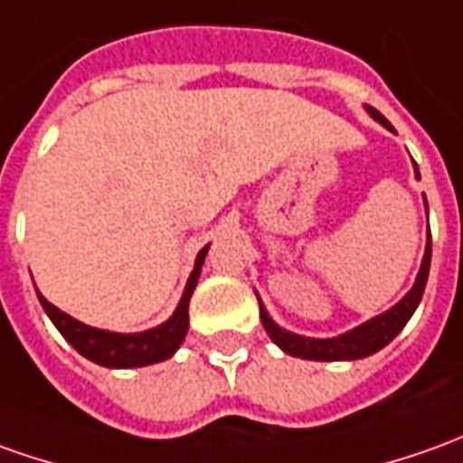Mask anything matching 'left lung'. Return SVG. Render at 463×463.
Returning <instances> with one entry per match:
<instances>
[{"label": "left lung", "mask_w": 463, "mask_h": 463, "mask_svg": "<svg viewBox=\"0 0 463 463\" xmlns=\"http://www.w3.org/2000/svg\"><path fill=\"white\" fill-rule=\"evenodd\" d=\"M370 116L380 121L383 126H388V118L383 116L375 109L367 106ZM418 175V166H416ZM429 210V205H426ZM429 269H430V232H429V243H426V256H423V263H420V271H418V279L413 288L405 294L392 309H388L385 314H380L370 322L354 326L350 332L339 335V337L332 339H311L301 337V335H294V332H286L279 324L273 322L269 317L266 307L260 304V322H263V329L269 332V337L286 352V354H294V357H301V360H319V363H332V360H360V357H370L375 354L377 350H383L388 342L398 337V332L403 329L408 319L413 317V311L420 304V297H423V288H426V281H429Z\"/></svg>", "instance_id": "obj_1"}]
</instances>
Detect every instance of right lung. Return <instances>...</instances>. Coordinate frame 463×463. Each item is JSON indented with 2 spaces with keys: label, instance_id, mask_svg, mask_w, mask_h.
<instances>
[{
  "label": "right lung",
  "instance_id": "add662e5",
  "mask_svg": "<svg viewBox=\"0 0 463 463\" xmlns=\"http://www.w3.org/2000/svg\"><path fill=\"white\" fill-rule=\"evenodd\" d=\"M207 248L210 245H205L197 253L194 271L187 279L184 294L179 298L175 314L165 324L154 326L149 332L118 335V332L96 329V326H88V324L68 317L58 307H52L43 294H37V297H40V304L47 311V317L58 326L60 335L68 339L83 357H88L90 363L103 364V367H144V364L162 363V360H169L179 350L182 339L187 335V324H190V297L192 291H194V286H197V279H200V269L205 263Z\"/></svg>",
  "mask_w": 463,
  "mask_h": 463
}]
</instances>
